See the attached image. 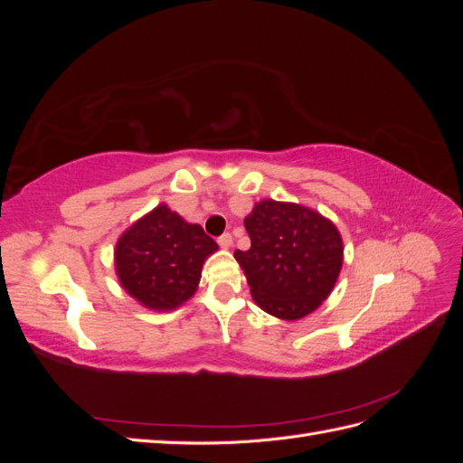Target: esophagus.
Here are the masks:
<instances>
[{
    "label": "esophagus",
    "mask_w": 463,
    "mask_h": 463,
    "mask_svg": "<svg viewBox=\"0 0 463 463\" xmlns=\"http://www.w3.org/2000/svg\"><path fill=\"white\" fill-rule=\"evenodd\" d=\"M218 245H220L222 249H230V247L233 245V237H232V233H223V235H220V237H218Z\"/></svg>",
    "instance_id": "obj_1"
}]
</instances>
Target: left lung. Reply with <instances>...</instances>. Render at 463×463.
Here are the masks:
<instances>
[{
    "label": "left lung",
    "mask_w": 463,
    "mask_h": 463,
    "mask_svg": "<svg viewBox=\"0 0 463 463\" xmlns=\"http://www.w3.org/2000/svg\"><path fill=\"white\" fill-rule=\"evenodd\" d=\"M247 250L233 257L245 272L250 296L264 313L298 320L317 311L342 270L338 228L317 210L264 199L245 216Z\"/></svg>",
    "instance_id": "1"
}]
</instances>
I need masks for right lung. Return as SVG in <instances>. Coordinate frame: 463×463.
Returning a JSON list of instances; mask_svg holds the SVG:
<instances>
[{
    "label": "right lung",
    "mask_w": 463,
    "mask_h": 463,
    "mask_svg": "<svg viewBox=\"0 0 463 463\" xmlns=\"http://www.w3.org/2000/svg\"><path fill=\"white\" fill-rule=\"evenodd\" d=\"M218 245L199 223L158 204L125 230L114 249L121 288L150 311H174L199 288L204 260Z\"/></svg>",
    "instance_id": "1"
}]
</instances>
